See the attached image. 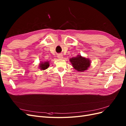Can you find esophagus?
Listing matches in <instances>:
<instances>
[{
  "mask_svg": "<svg viewBox=\"0 0 126 126\" xmlns=\"http://www.w3.org/2000/svg\"><path fill=\"white\" fill-rule=\"evenodd\" d=\"M57 57H58V58L59 59H63V56L62 54H59L57 56Z\"/></svg>",
  "mask_w": 126,
  "mask_h": 126,
  "instance_id": "1",
  "label": "esophagus"
}]
</instances>
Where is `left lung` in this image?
<instances>
[{"label": "left lung", "instance_id": "1", "mask_svg": "<svg viewBox=\"0 0 126 126\" xmlns=\"http://www.w3.org/2000/svg\"><path fill=\"white\" fill-rule=\"evenodd\" d=\"M69 60L74 69L79 72H83L87 70L91 64L90 59L80 55L70 58Z\"/></svg>", "mask_w": 126, "mask_h": 126}]
</instances>
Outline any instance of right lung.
<instances>
[{
  "instance_id": "1",
  "label": "right lung",
  "mask_w": 126,
  "mask_h": 126,
  "mask_svg": "<svg viewBox=\"0 0 126 126\" xmlns=\"http://www.w3.org/2000/svg\"><path fill=\"white\" fill-rule=\"evenodd\" d=\"M49 66V62L48 61L46 62H41L39 64V68L41 70H45L47 69Z\"/></svg>"
}]
</instances>
